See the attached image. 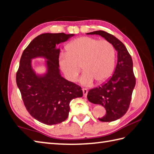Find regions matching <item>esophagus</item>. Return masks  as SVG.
<instances>
[{"label":"esophagus","mask_w":154,"mask_h":154,"mask_svg":"<svg viewBox=\"0 0 154 154\" xmlns=\"http://www.w3.org/2000/svg\"><path fill=\"white\" fill-rule=\"evenodd\" d=\"M83 90V97H86L87 95V93H88V91H87V89H82Z\"/></svg>","instance_id":"34e87169"}]
</instances>
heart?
I'll use <instances>...</instances> for the list:
<instances>
[{
	"label": "heart",
	"instance_id": "obj_1",
	"mask_svg": "<svg viewBox=\"0 0 154 154\" xmlns=\"http://www.w3.org/2000/svg\"><path fill=\"white\" fill-rule=\"evenodd\" d=\"M116 52L107 40L83 36L71 41L66 47V54L59 57L58 63L65 77L75 82L82 67L84 72L80 83L90 86L94 80L102 83L111 76L115 66Z\"/></svg>",
	"mask_w": 154,
	"mask_h": 154
}]
</instances>
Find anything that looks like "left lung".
Instances as JSON below:
<instances>
[{
	"instance_id": "8db88e82",
	"label": "left lung",
	"mask_w": 154,
	"mask_h": 154,
	"mask_svg": "<svg viewBox=\"0 0 154 154\" xmlns=\"http://www.w3.org/2000/svg\"><path fill=\"white\" fill-rule=\"evenodd\" d=\"M87 34L99 35L113 45L118 52V61L114 74L107 82L89 91L87 99L93 104L105 108L106 113L99 118L101 122H111L120 119L128 109L136 85L132 57L125 45L115 36L102 30Z\"/></svg>"
}]
</instances>
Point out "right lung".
<instances>
[{
  "instance_id": "1",
  "label": "right lung",
  "mask_w": 154,
  "mask_h": 154,
  "mask_svg": "<svg viewBox=\"0 0 154 154\" xmlns=\"http://www.w3.org/2000/svg\"><path fill=\"white\" fill-rule=\"evenodd\" d=\"M75 34L45 33L32 40L23 51L16 73V84L28 112L47 125L60 124L67 119L69 103L82 97L81 88L61 76L57 48ZM36 58L45 60L46 71L37 73L32 66Z\"/></svg>"
}]
</instances>
